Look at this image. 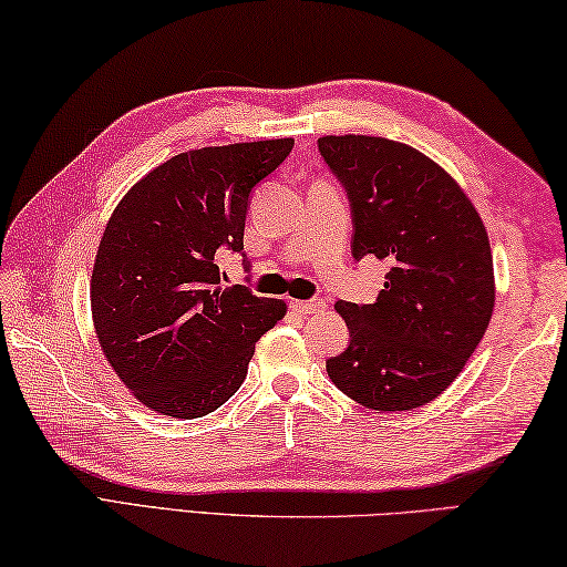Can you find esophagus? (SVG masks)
Listing matches in <instances>:
<instances>
[{
    "label": "esophagus",
    "mask_w": 567,
    "mask_h": 567,
    "mask_svg": "<svg viewBox=\"0 0 567 567\" xmlns=\"http://www.w3.org/2000/svg\"><path fill=\"white\" fill-rule=\"evenodd\" d=\"M290 307L300 315H317V312L324 310V302H319V300H292Z\"/></svg>",
    "instance_id": "obj_1"
}]
</instances>
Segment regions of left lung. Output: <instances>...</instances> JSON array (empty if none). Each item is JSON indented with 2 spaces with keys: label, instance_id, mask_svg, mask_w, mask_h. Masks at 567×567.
<instances>
[{
  "label": "left lung",
  "instance_id": "1",
  "mask_svg": "<svg viewBox=\"0 0 567 567\" xmlns=\"http://www.w3.org/2000/svg\"><path fill=\"white\" fill-rule=\"evenodd\" d=\"M319 153L352 203L354 257L389 265L374 305H334L349 347L327 359V374L367 409L424 406L461 374L491 322L486 225L451 173L406 143L347 133L319 138Z\"/></svg>",
  "mask_w": 567,
  "mask_h": 567
}]
</instances>
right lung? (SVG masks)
Wrapping results in <instances>:
<instances>
[{
  "instance_id": "right-lung-1",
  "label": "right lung",
  "mask_w": 567,
  "mask_h": 567,
  "mask_svg": "<svg viewBox=\"0 0 567 567\" xmlns=\"http://www.w3.org/2000/svg\"><path fill=\"white\" fill-rule=\"evenodd\" d=\"M295 138L185 151L123 195L91 272V317L106 362L143 406L198 419L240 389L255 342L287 305L220 282L240 252L250 190Z\"/></svg>"
}]
</instances>
